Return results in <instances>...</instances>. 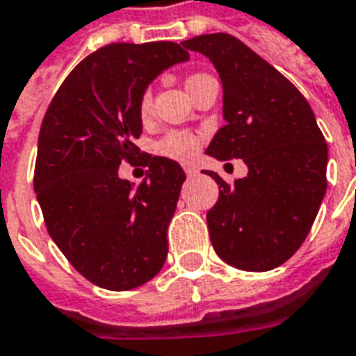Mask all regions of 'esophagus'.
Listing matches in <instances>:
<instances>
[{
  "instance_id": "obj_1",
  "label": "esophagus",
  "mask_w": 356,
  "mask_h": 356,
  "mask_svg": "<svg viewBox=\"0 0 356 356\" xmlns=\"http://www.w3.org/2000/svg\"><path fill=\"white\" fill-rule=\"evenodd\" d=\"M184 170H186V175L189 176V178H191V176H197V172H198L195 167H184Z\"/></svg>"
}]
</instances>
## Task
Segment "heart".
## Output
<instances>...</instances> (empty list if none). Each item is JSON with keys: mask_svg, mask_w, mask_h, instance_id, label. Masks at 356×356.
I'll return each instance as SVG.
<instances>
[{"mask_svg": "<svg viewBox=\"0 0 356 356\" xmlns=\"http://www.w3.org/2000/svg\"><path fill=\"white\" fill-rule=\"evenodd\" d=\"M204 78H208V76L206 74L189 76L186 81L187 90L191 89L193 85H197L198 81H202ZM137 111H139L140 120H147L152 115V95L148 90L140 96L139 104H137ZM198 148H200V135L187 131V129H172L169 134H165L156 145V150H158L159 156L175 159V161H184V163L191 161L197 156Z\"/></svg>", "mask_w": 356, "mask_h": 356, "instance_id": "b5f03b06", "label": "heart"}]
</instances>
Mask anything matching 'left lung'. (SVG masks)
Instances as JSON below:
<instances>
[{"label": "left lung", "instance_id": "8db88e82", "mask_svg": "<svg viewBox=\"0 0 356 356\" xmlns=\"http://www.w3.org/2000/svg\"><path fill=\"white\" fill-rule=\"evenodd\" d=\"M222 83V117L206 154L243 159L245 178L219 186L208 230L221 260L243 271H271L307 239L327 191V143L312 107L277 68L228 33L189 38Z\"/></svg>", "mask_w": 356, "mask_h": 356}]
</instances>
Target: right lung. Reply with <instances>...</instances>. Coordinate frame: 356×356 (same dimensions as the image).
Wrapping results in <instances>:
<instances>
[{
    "mask_svg": "<svg viewBox=\"0 0 356 356\" xmlns=\"http://www.w3.org/2000/svg\"><path fill=\"white\" fill-rule=\"evenodd\" d=\"M189 59L180 44H107L87 55L55 92L38 135L35 193L49 238L76 271L124 291L161 271L186 172L175 159L140 154L147 178L118 176L143 131L140 96L159 74Z\"/></svg>",
    "mask_w": 356,
    "mask_h": 356,
    "instance_id": "right-lung-1",
    "label": "right lung"
}]
</instances>
